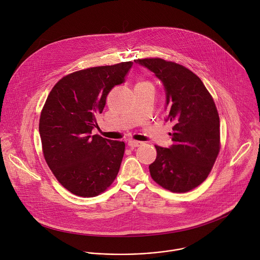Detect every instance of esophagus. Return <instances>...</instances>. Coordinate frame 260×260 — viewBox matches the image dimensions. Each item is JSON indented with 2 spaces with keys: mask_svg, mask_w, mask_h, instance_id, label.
<instances>
[{
  "mask_svg": "<svg viewBox=\"0 0 260 260\" xmlns=\"http://www.w3.org/2000/svg\"><path fill=\"white\" fill-rule=\"evenodd\" d=\"M141 144H142V142H140V141H135V140H130V141L128 142V145H129V147H131V148L139 147Z\"/></svg>",
  "mask_w": 260,
  "mask_h": 260,
  "instance_id": "esophagus-1",
  "label": "esophagus"
}]
</instances>
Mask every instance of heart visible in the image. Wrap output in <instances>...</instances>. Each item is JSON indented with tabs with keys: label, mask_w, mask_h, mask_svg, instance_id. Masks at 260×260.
I'll list each match as a JSON object with an SVG mask.
<instances>
[{
	"label": "heart",
	"mask_w": 260,
	"mask_h": 260,
	"mask_svg": "<svg viewBox=\"0 0 260 260\" xmlns=\"http://www.w3.org/2000/svg\"><path fill=\"white\" fill-rule=\"evenodd\" d=\"M141 83H146V82H141Z\"/></svg>",
	"instance_id": "heart-1"
}]
</instances>
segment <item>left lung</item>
<instances>
[{
	"label": "left lung",
	"mask_w": 260,
	"mask_h": 260,
	"mask_svg": "<svg viewBox=\"0 0 260 260\" xmlns=\"http://www.w3.org/2000/svg\"><path fill=\"white\" fill-rule=\"evenodd\" d=\"M135 63L161 80L166 92L167 119L173 123V145H155L157 157L149 165L152 179L171 192L184 193L209 175L220 150L219 115L214 100L197 75L161 58Z\"/></svg>",
	"instance_id": "8db88e82"
}]
</instances>
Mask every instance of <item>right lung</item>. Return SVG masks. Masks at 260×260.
Wrapping results in <instances>:
<instances>
[{
  "instance_id": "add662e5",
  "label": "right lung",
  "mask_w": 260,
  "mask_h": 260,
  "mask_svg": "<svg viewBox=\"0 0 260 260\" xmlns=\"http://www.w3.org/2000/svg\"><path fill=\"white\" fill-rule=\"evenodd\" d=\"M133 62L92 67L64 76L51 90L41 112L39 132L45 160L68 191L94 197L111 186L125 143L91 136L98 127L112 88L125 81Z\"/></svg>"
}]
</instances>
